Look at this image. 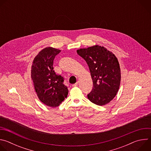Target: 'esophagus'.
<instances>
[{
	"label": "esophagus",
	"mask_w": 151,
	"mask_h": 151,
	"mask_svg": "<svg viewBox=\"0 0 151 151\" xmlns=\"http://www.w3.org/2000/svg\"><path fill=\"white\" fill-rule=\"evenodd\" d=\"M78 82H77L76 83H75V84H73V85H72V87H77V86L78 85Z\"/></svg>",
	"instance_id": "esophagus-1"
}]
</instances>
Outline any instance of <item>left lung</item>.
Segmentation results:
<instances>
[{
    "mask_svg": "<svg viewBox=\"0 0 151 151\" xmlns=\"http://www.w3.org/2000/svg\"><path fill=\"white\" fill-rule=\"evenodd\" d=\"M77 53L87 62L93 79V87L88 99L99 106L109 103L120 85L121 70L117 58L99 45L78 50Z\"/></svg>",
    "mask_w": 151,
    "mask_h": 151,
    "instance_id": "obj_1",
    "label": "left lung"
}]
</instances>
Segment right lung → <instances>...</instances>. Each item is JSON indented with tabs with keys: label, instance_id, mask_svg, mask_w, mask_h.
Here are the masks:
<instances>
[{
	"label": "right lung",
	"instance_id": "add662e5",
	"mask_svg": "<svg viewBox=\"0 0 151 151\" xmlns=\"http://www.w3.org/2000/svg\"><path fill=\"white\" fill-rule=\"evenodd\" d=\"M60 51L52 47L43 49L35 57L32 66L31 77L37 96L43 103L52 107L58 106L69 92L63 77L53 70L54 58Z\"/></svg>",
	"mask_w": 151,
	"mask_h": 151
}]
</instances>
